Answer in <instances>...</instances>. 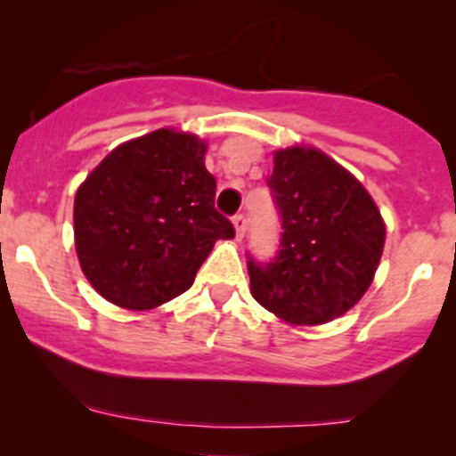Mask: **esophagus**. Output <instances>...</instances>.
Here are the masks:
<instances>
[{"label":"esophagus","mask_w":456,"mask_h":456,"mask_svg":"<svg viewBox=\"0 0 456 456\" xmlns=\"http://www.w3.org/2000/svg\"><path fill=\"white\" fill-rule=\"evenodd\" d=\"M233 227H235V238L242 240L244 233H246V216L244 214H235V216L232 218Z\"/></svg>","instance_id":"esophagus-1"}]
</instances>
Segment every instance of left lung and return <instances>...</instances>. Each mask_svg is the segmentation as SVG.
I'll use <instances>...</instances> for the list:
<instances>
[{
    "label": "left lung",
    "instance_id": "1",
    "mask_svg": "<svg viewBox=\"0 0 456 456\" xmlns=\"http://www.w3.org/2000/svg\"><path fill=\"white\" fill-rule=\"evenodd\" d=\"M268 186L281 214V246L270 264L248 257L250 291L294 326L347 313L370 287L386 227L364 186L315 148L274 154Z\"/></svg>",
    "mask_w": 456,
    "mask_h": 456
}]
</instances>
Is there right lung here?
I'll return each mask as SVG.
<instances>
[{
	"label": "right lung",
	"mask_w": 456,
	"mask_h": 456,
	"mask_svg": "<svg viewBox=\"0 0 456 456\" xmlns=\"http://www.w3.org/2000/svg\"><path fill=\"white\" fill-rule=\"evenodd\" d=\"M206 143L160 128L118 145L75 197L83 274L104 300L148 311L184 294L216 240L235 229L214 208Z\"/></svg>",
	"instance_id": "add662e5"
}]
</instances>
